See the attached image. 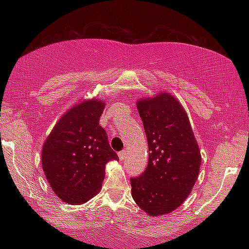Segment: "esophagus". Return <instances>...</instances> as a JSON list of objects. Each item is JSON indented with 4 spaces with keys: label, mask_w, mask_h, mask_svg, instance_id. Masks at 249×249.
<instances>
[{
    "label": "esophagus",
    "mask_w": 249,
    "mask_h": 249,
    "mask_svg": "<svg viewBox=\"0 0 249 249\" xmlns=\"http://www.w3.org/2000/svg\"><path fill=\"white\" fill-rule=\"evenodd\" d=\"M125 156H126V151L125 150H122L119 153V157L121 160H124L125 159Z\"/></svg>",
    "instance_id": "obj_1"
}]
</instances>
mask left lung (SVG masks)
<instances>
[{
    "mask_svg": "<svg viewBox=\"0 0 249 249\" xmlns=\"http://www.w3.org/2000/svg\"><path fill=\"white\" fill-rule=\"evenodd\" d=\"M149 158L146 170L130 178L132 196L150 216L175 211L199 176L201 154L182 105L167 92L137 101Z\"/></svg>",
    "mask_w": 249,
    "mask_h": 249,
    "instance_id": "left-lung-1",
    "label": "left lung"
}]
</instances>
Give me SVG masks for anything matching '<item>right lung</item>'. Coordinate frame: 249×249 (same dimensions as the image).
<instances>
[{
    "label": "right lung",
    "mask_w": 249,
    "mask_h": 249,
    "mask_svg": "<svg viewBox=\"0 0 249 249\" xmlns=\"http://www.w3.org/2000/svg\"><path fill=\"white\" fill-rule=\"evenodd\" d=\"M104 101L86 100L67 111L41 149V165L53 191L65 203L83 204L101 190L105 165L119 156L100 125Z\"/></svg>",
    "instance_id": "1"
}]
</instances>
